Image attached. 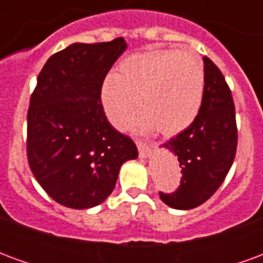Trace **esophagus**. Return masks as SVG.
Listing matches in <instances>:
<instances>
[{
    "label": "esophagus",
    "instance_id": "esophagus-1",
    "mask_svg": "<svg viewBox=\"0 0 263 263\" xmlns=\"http://www.w3.org/2000/svg\"><path fill=\"white\" fill-rule=\"evenodd\" d=\"M137 146L138 151H139V155L142 156V158H146L151 154V145L146 142H143V141H137Z\"/></svg>",
    "mask_w": 263,
    "mask_h": 263
}]
</instances>
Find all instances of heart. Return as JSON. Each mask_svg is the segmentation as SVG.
I'll return each instance as SVG.
<instances>
[{"label": "heart", "instance_id": "obj_1", "mask_svg": "<svg viewBox=\"0 0 263 263\" xmlns=\"http://www.w3.org/2000/svg\"><path fill=\"white\" fill-rule=\"evenodd\" d=\"M203 96V65L193 54L175 50L131 54L101 86L104 109L115 126L125 125L137 103L141 111L135 125L143 131L158 128L167 137L193 124Z\"/></svg>", "mask_w": 263, "mask_h": 263}]
</instances>
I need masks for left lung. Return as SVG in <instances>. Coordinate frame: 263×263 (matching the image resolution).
<instances>
[{
  "instance_id": "left-lung-1",
  "label": "left lung",
  "mask_w": 263,
  "mask_h": 263,
  "mask_svg": "<svg viewBox=\"0 0 263 263\" xmlns=\"http://www.w3.org/2000/svg\"><path fill=\"white\" fill-rule=\"evenodd\" d=\"M204 96L192 125L162 146L182 167L180 186L159 192L160 200L176 210H190L207 201L220 187L237 154L235 105L230 87L217 66L204 56Z\"/></svg>"
}]
</instances>
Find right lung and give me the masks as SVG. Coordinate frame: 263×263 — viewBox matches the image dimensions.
<instances>
[{
  "label": "right lung",
  "mask_w": 263,
  "mask_h": 263,
  "mask_svg": "<svg viewBox=\"0 0 263 263\" xmlns=\"http://www.w3.org/2000/svg\"><path fill=\"white\" fill-rule=\"evenodd\" d=\"M125 49L124 37L73 43L52 54L37 76L28 109V163L65 207L103 203L122 163L138 158L137 145L109 124L101 103L104 79Z\"/></svg>",
  "instance_id": "add662e5"
}]
</instances>
